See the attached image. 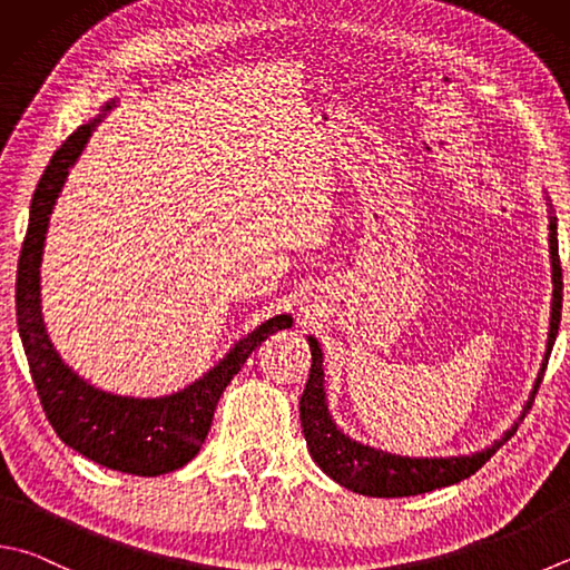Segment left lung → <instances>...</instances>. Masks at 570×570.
Segmentation results:
<instances>
[{
    "mask_svg": "<svg viewBox=\"0 0 570 570\" xmlns=\"http://www.w3.org/2000/svg\"><path fill=\"white\" fill-rule=\"evenodd\" d=\"M549 228H551V265H553V307H551L553 313H551V332H549V352H546V362L541 367L539 382H535V390H539V384L543 382V372L549 367V357L558 335V325H561V309H563V273H561V257H558L556 218H551ZM309 352H313V364H309V377L305 384V392L299 396V422H303L309 456H313L315 464L325 471L330 479H335L340 487L364 493V497H380V499L416 497V493L459 484L461 479H469L471 474H476V471L484 466L493 456V452L501 446V442H497L491 449H487V452H479L471 456L410 459V456L386 454V452H380V449L352 442V439L342 434L335 426V422L330 419L327 404H325V390H322V350L315 337H309ZM511 432H517V429H511ZM511 432L507 434V439L511 436ZM507 439H503V442H507Z\"/></svg>",
    "mask_w": 570,
    "mask_h": 570,
    "instance_id": "8db88e82",
    "label": "left lung"
}]
</instances>
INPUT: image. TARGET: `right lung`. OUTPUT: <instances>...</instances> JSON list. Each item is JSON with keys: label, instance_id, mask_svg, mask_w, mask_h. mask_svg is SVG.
<instances>
[{"label": "right lung", "instance_id": "right-lung-1", "mask_svg": "<svg viewBox=\"0 0 570 570\" xmlns=\"http://www.w3.org/2000/svg\"><path fill=\"white\" fill-rule=\"evenodd\" d=\"M99 121L101 116L91 124L79 126L57 148L45 176L39 178L29 208V228L19 255L17 325L39 402L61 442L106 469L136 476H158L188 464L200 452L225 386L240 372L250 352L273 332L293 325V317L277 315L263 322L206 377L193 382L184 392L160 396V400H134V396L101 392L86 384L61 362L49 342L45 320H41V250H45L53 203L59 198L69 168L83 151Z\"/></svg>", "mask_w": 570, "mask_h": 570}]
</instances>
